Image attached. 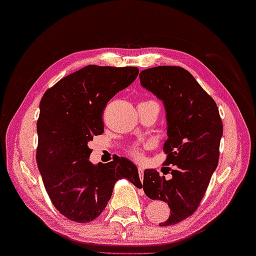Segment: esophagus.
Wrapping results in <instances>:
<instances>
[{
	"label": "esophagus",
	"instance_id": "esophagus-1",
	"mask_svg": "<svg viewBox=\"0 0 256 256\" xmlns=\"http://www.w3.org/2000/svg\"><path fill=\"white\" fill-rule=\"evenodd\" d=\"M138 174L140 175L142 180H143V174H144V168L142 166H138ZM142 194H143V191H142Z\"/></svg>",
	"mask_w": 256,
	"mask_h": 256
}]
</instances>
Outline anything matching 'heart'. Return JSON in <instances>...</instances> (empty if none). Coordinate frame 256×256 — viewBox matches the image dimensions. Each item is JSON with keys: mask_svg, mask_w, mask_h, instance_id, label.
Wrapping results in <instances>:
<instances>
[{"mask_svg": "<svg viewBox=\"0 0 256 256\" xmlns=\"http://www.w3.org/2000/svg\"><path fill=\"white\" fill-rule=\"evenodd\" d=\"M132 154L135 156L137 159H140L142 158V153H140V151L138 150V148H135V150L132 151Z\"/></svg>", "mask_w": 256, "mask_h": 256, "instance_id": "obj_1", "label": "heart"}]
</instances>
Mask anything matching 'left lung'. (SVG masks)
<instances>
[{
    "label": "left lung",
    "mask_w": 256,
    "mask_h": 256,
    "mask_svg": "<svg viewBox=\"0 0 256 256\" xmlns=\"http://www.w3.org/2000/svg\"><path fill=\"white\" fill-rule=\"evenodd\" d=\"M140 86L164 103L167 136L166 164L175 168L166 180L156 169H145L143 190L162 200L170 215L160 226H172L194 214L218 167L223 124L216 103L186 70L158 66L140 73Z\"/></svg>",
    "instance_id": "8db88e82"
}]
</instances>
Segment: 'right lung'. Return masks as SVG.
Returning <instances> with one entry per match:
<instances>
[{"instance_id": "right-lung-1", "label": "right lung", "mask_w": 256, "mask_h": 256, "mask_svg": "<svg viewBox=\"0 0 256 256\" xmlns=\"http://www.w3.org/2000/svg\"><path fill=\"white\" fill-rule=\"evenodd\" d=\"M137 76V68L88 65L62 78L42 97L38 168L54 206L70 221L98 218L121 178L142 188L132 161L116 156L108 164H94L88 146L104 132L102 114L108 102Z\"/></svg>"}]
</instances>
